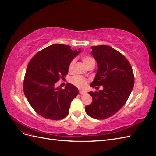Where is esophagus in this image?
<instances>
[{"label": "esophagus", "mask_w": 156, "mask_h": 156, "mask_svg": "<svg viewBox=\"0 0 156 156\" xmlns=\"http://www.w3.org/2000/svg\"><path fill=\"white\" fill-rule=\"evenodd\" d=\"M79 93L81 94H85L87 92L83 91V90H79Z\"/></svg>", "instance_id": "obj_1"}]
</instances>
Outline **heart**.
<instances>
[{
	"label": "heart",
	"mask_w": 156,
	"mask_h": 156,
	"mask_svg": "<svg viewBox=\"0 0 156 156\" xmlns=\"http://www.w3.org/2000/svg\"><path fill=\"white\" fill-rule=\"evenodd\" d=\"M83 62L84 63V64L87 66L88 64H90L92 62H94V59L90 56H84L83 57ZM74 63L75 61L74 60L71 61V62L69 64V67H68V69L69 71H72L73 66H74ZM70 82L72 83V84H73V85L76 86L78 88H83L87 86V81L85 79H84L83 77H81V76H74L73 77L72 79H70Z\"/></svg>",
	"instance_id": "heart-1"
}]
</instances>
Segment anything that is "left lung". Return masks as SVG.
I'll return each mask as SVG.
<instances>
[{
	"instance_id": "obj_1",
	"label": "left lung",
	"mask_w": 156,
	"mask_h": 156,
	"mask_svg": "<svg viewBox=\"0 0 156 156\" xmlns=\"http://www.w3.org/2000/svg\"><path fill=\"white\" fill-rule=\"evenodd\" d=\"M91 49L98 69L90 86H103V89L88 92L92 102L85 111L94 119H106L125 105L134 86L133 72L125 56L111 47L101 45Z\"/></svg>"
}]
</instances>
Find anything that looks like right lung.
I'll return each instance as SVG.
<instances>
[{
	"instance_id": "obj_1",
	"label": "right lung",
	"mask_w": 156,
	"mask_h": 156,
	"mask_svg": "<svg viewBox=\"0 0 156 156\" xmlns=\"http://www.w3.org/2000/svg\"><path fill=\"white\" fill-rule=\"evenodd\" d=\"M80 52L53 44L38 52L28 64L23 91L33 109L45 119L61 120L68 115L79 90L70 83L64 89L56 88L55 84L68 74L69 63Z\"/></svg>"
}]
</instances>
